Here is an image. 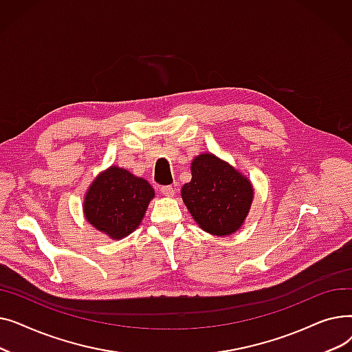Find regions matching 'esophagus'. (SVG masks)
Masks as SVG:
<instances>
[{
    "label": "esophagus",
    "mask_w": 352,
    "mask_h": 352,
    "mask_svg": "<svg viewBox=\"0 0 352 352\" xmlns=\"http://www.w3.org/2000/svg\"><path fill=\"white\" fill-rule=\"evenodd\" d=\"M161 192L165 195V197H174L175 195V188L171 187V186H165L161 188Z\"/></svg>",
    "instance_id": "obj_1"
}]
</instances>
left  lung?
I'll return each mask as SVG.
<instances>
[{
	"instance_id": "obj_1",
	"label": "left lung",
	"mask_w": 352,
	"mask_h": 352,
	"mask_svg": "<svg viewBox=\"0 0 352 352\" xmlns=\"http://www.w3.org/2000/svg\"><path fill=\"white\" fill-rule=\"evenodd\" d=\"M191 174L181 197L195 223L217 236L241 228L254 198L251 181L214 154L195 157Z\"/></svg>"
}]
</instances>
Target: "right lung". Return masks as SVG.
<instances>
[{"label":"right lung","mask_w":352,"mask_h":352,"mask_svg":"<svg viewBox=\"0 0 352 352\" xmlns=\"http://www.w3.org/2000/svg\"><path fill=\"white\" fill-rule=\"evenodd\" d=\"M154 194L144 178L113 165L89 186L84 215L98 231L121 239L138 228Z\"/></svg>","instance_id":"add662e5"}]
</instances>
